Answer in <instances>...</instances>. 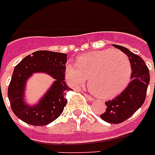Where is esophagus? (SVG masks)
I'll return each mask as SVG.
<instances>
[{"label":"esophagus","instance_id":"1","mask_svg":"<svg viewBox=\"0 0 155 155\" xmlns=\"http://www.w3.org/2000/svg\"><path fill=\"white\" fill-rule=\"evenodd\" d=\"M84 96H85V97H86V98H87V99L89 101H93V98H92V97H90L89 95L84 94Z\"/></svg>","mask_w":155,"mask_h":155}]
</instances>
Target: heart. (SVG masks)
Instances as JSON below:
<instances>
[{
    "label": "heart",
    "mask_w": 155,
    "mask_h": 155,
    "mask_svg": "<svg viewBox=\"0 0 155 155\" xmlns=\"http://www.w3.org/2000/svg\"><path fill=\"white\" fill-rule=\"evenodd\" d=\"M131 63L118 50H103L80 56L68 63L64 76L71 87L80 88L89 79V88L97 97L109 99L120 94L130 80Z\"/></svg>",
    "instance_id": "heart-1"
}]
</instances>
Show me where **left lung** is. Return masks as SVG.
<instances>
[{
  "mask_svg": "<svg viewBox=\"0 0 155 155\" xmlns=\"http://www.w3.org/2000/svg\"><path fill=\"white\" fill-rule=\"evenodd\" d=\"M113 47L127 54L132 69L131 81L119 96L105 102L106 111L101 117L108 123L119 124L130 118L143 104L150 84V73L141 57L119 45L113 44Z\"/></svg>",
  "mask_w": 155,
  "mask_h": 155,
  "instance_id": "obj_1",
  "label": "left lung"
}]
</instances>
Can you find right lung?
Instances as JSON below:
<instances>
[{"mask_svg": "<svg viewBox=\"0 0 155 155\" xmlns=\"http://www.w3.org/2000/svg\"><path fill=\"white\" fill-rule=\"evenodd\" d=\"M67 54L38 51L23 58L13 70L8 88L11 108L17 117L32 125H46L57 119L67 104L66 93L71 88L64 81ZM35 73H45L53 78L52 86L44 97L31 106L25 102L27 80Z\"/></svg>", "mask_w": 155, "mask_h": 155, "instance_id": "add662e5", "label": "right lung"}]
</instances>
